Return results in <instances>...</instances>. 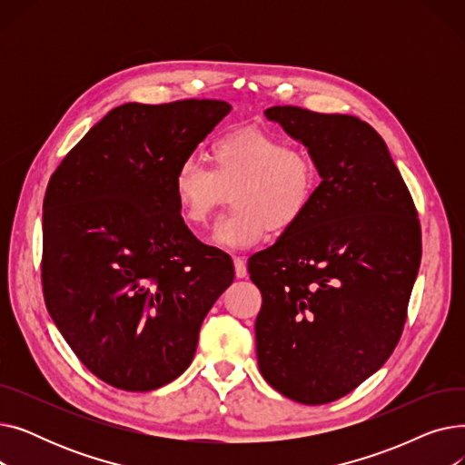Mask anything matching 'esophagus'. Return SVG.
<instances>
[{
	"label": "esophagus",
	"instance_id": "34e87169",
	"mask_svg": "<svg viewBox=\"0 0 465 465\" xmlns=\"http://www.w3.org/2000/svg\"><path fill=\"white\" fill-rule=\"evenodd\" d=\"M233 267H235V277L237 279H245L247 277V262H245V258H233Z\"/></svg>",
	"mask_w": 465,
	"mask_h": 465
}]
</instances>
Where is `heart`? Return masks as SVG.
Wrapping results in <instances>:
<instances>
[{"mask_svg":"<svg viewBox=\"0 0 465 465\" xmlns=\"http://www.w3.org/2000/svg\"><path fill=\"white\" fill-rule=\"evenodd\" d=\"M211 167L188 158L173 175V195L183 218L202 226L232 195V213L218 220L211 242L249 249L270 230L294 228L312 205L321 175L314 158L262 130H237L209 146Z\"/></svg>","mask_w":465,"mask_h":465,"instance_id":"b5f03b06","label":"heart"}]
</instances>
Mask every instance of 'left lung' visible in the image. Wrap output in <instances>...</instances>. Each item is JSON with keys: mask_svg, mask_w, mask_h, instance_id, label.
<instances>
[{"mask_svg": "<svg viewBox=\"0 0 465 465\" xmlns=\"http://www.w3.org/2000/svg\"><path fill=\"white\" fill-rule=\"evenodd\" d=\"M322 183L300 223L249 258L262 377L305 405L347 396L396 349L420 267L417 209L382 137L356 116L277 105Z\"/></svg>", "mask_w": 465, "mask_h": 465, "instance_id": "obj_1", "label": "left lung"}]
</instances>
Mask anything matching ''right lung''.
<instances>
[{"mask_svg":"<svg viewBox=\"0 0 465 465\" xmlns=\"http://www.w3.org/2000/svg\"><path fill=\"white\" fill-rule=\"evenodd\" d=\"M230 111L220 100L118 105L48 181L45 303L71 351L114 388L175 381L233 282L230 256L192 235L173 195L179 163Z\"/></svg>","mask_w":465,"mask_h":465,"instance_id":"1","label":"right lung"}]
</instances>
